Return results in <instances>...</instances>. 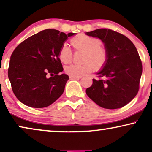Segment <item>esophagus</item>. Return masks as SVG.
I'll use <instances>...</instances> for the list:
<instances>
[{
  "instance_id": "1",
  "label": "esophagus",
  "mask_w": 152,
  "mask_h": 152,
  "mask_svg": "<svg viewBox=\"0 0 152 152\" xmlns=\"http://www.w3.org/2000/svg\"><path fill=\"white\" fill-rule=\"evenodd\" d=\"M69 77L70 79H80L82 77L81 76H74V75H70Z\"/></svg>"
}]
</instances>
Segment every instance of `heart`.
<instances>
[{
	"label": "heart",
	"instance_id": "obj_1",
	"mask_svg": "<svg viewBox=\"0 0 152 152\" xmlns=\"http://www.w3.org/2000/svg\"><path fill=\"white\" fill-rule=\"evenodd\" d=\"M75 50H85L84 64H71L65 68V72L70 75L82 76L90 73L97 68H102L107 64L109 53L107 49L102 45L100 39L86 34L78 35L70 41ZM59 59L62 63L69 64L72 59V52L67 43H64L60 48Z\"/></svg>",
	"mask_w": 152,
	"mask_h": 152
}]
</instances>
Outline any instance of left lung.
Returning <instances> with one entry per match:
<instances>
[{
	"label": "left lung",
	"instance_id": "obj_1",
	"mask_svg": "<svg viewBox=\"0 0 152 152\" xmlns=\"http://www.w3.org/2000/svg\"><path fill=\"white\" fill-rule=\"evenodd\" d=\"M86 34L100 39L109 53L107 64L86 89L88 96L99 107L121 108L137 95L142 72V61L134 43L124 35L110 29H97Z\"/></svg>",
	"mask_w": 152,
	"mask_h": 152
}]
</instances>
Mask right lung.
Segmentation results:
<instances>
[{
    "instance_id": "obj_1",
    "label": "right lung",
    "mask_w": 152,
    "mask_h": 152,
    "mask_svg": "<svg viewBox=\"0 0 152 152\" xmlns=\"http://www.w3.org/2000/svg\"><path fill=\"white\" fill-rule=\"evenodd\" d=\"M74 34L47 29L17 45L10 57L8 77L18 100L28 107L44 108L61 96L69 77L59 75L64 68L58 53L64 41Z\"/></svg>"
}]
</instances>
